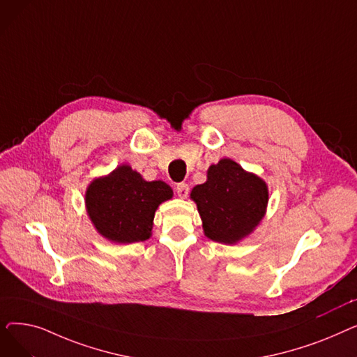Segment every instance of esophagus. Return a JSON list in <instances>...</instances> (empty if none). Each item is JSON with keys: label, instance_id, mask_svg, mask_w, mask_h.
Masks as SVG:
<instances>
[{"label": "esophagus", "instance_id": "1", "mask_svg": "<svg viewBox=\"0 0 357 357\" xmlns=\"http://www.w3.org/2000/svg\"><path fill=\"white\" fill-rule=\"evenodd\" d=\"M176 192H178V195H179V198H186L188 197V192H190V188H188V185L186 183H178L176 185Z\"/></svg>", "mask_w": 357, "mask_h": 357}]
</instances>
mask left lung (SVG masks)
<instances>
[{
  "instance_id": "1",
  "label": "left lung",
  "mask_w": 357,
  "mask_h": 357,
  "mask_svg": "<svg viewBox=\"0 0 357 357\" xmlns=\"http://www.w3.org/2000/svg\"><path fill=\"white\" fill-rule=\"evenodd\" d=\"M191 199L202 221L204 234L222 245H237L264 220L269 202L268 183L230 158L207 171V181L195 185Z\"/></svg>"
}]
</instances>
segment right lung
<instances>
[{"label":"right lung","mask_w":357,"mask_h":357,"mask_svg":"<svg viewBox=\"0 0 357 357\" xmlns=\"http://www.w3.org/2000/svg\"><path fill=\"white\" fill-rule=\"evenodd\" d=\"M172 197L174 191L166 182L146 181L123 163L108 175L91 181L85 191V208L98 234L128 245L152 237L155 213Z\"/></svg>","instance_id":"1"}]
</instances>
